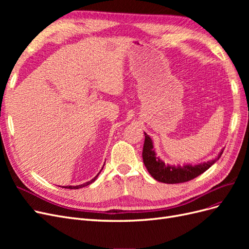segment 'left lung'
Segmentation results:
<instances>
[{
    "label": "left lung",
    "mask_w": 249,
    "mask_h": 249,
    "mask_svg": "<svg viewBox=\"0 0 249 249\" xmlns=\"http://www.w3.org/2000/svg\"><path fill=\"white\" fill-rule=\"evenodd\" d=\"M144 135L145 140L142 150L143 163H144L150 176L158 180V182L165 184L185 183L188 182V180L193 179L194 178L200 176L201 173L208 170L217 160H219V158L223 153L222 149L215 159L195 165L184 164L180 166V165L165 164V162H163L159 157H157L153 140L150 139L145 132Z\"/></svg>",
    "instance_id": "1"
}]
</instances>
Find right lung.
<instances>
[{"mask_svg":"<svg viewBox=\"0 0 249 249\" xmlns=\"http://www.w3.org/2000/svg\"><path fill=\"white\" fill-rule=\"evenodd\" d=\"M103 169V168H102ZM101 172V171H100ZM100 172L97 173V175L92 178V179H90V180H88V182H86V183H84V184H82V185H78V186H66V187H62V188H67V189H80V188H83V187H85V186H88V185H90V184H92L94 180L97 178V177H99V175H100Z\"/></svg>","mask_w":249,"mask_h":249,"instance_id":"obj_1","label":"right lung"}]
</instances>
